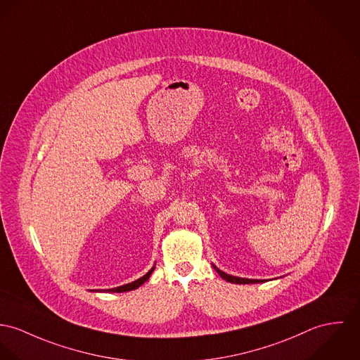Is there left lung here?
Listing matches in <instances>:
<instances>
[{
  "instance_id": "1",
  "label": "left lung",
  "mask_w": 360,
  "mask_h": 360,
  "mask_svg": "<svg viewBox=\"0 0 360 360\" xmlns=\"http://www.w3.org/2000/svg\"><path fill=\"white\" fill-rule=\"evenodd\" d=\"M214 266V269L218 272V275L222 278V279L226 280V281H229V283H236V284H250V283H261L262 280H257V279H244V278H238V276H232V275H228V274H225V272H222V271H219L215 265H212Z\"/></svg>"
}]
</instances>
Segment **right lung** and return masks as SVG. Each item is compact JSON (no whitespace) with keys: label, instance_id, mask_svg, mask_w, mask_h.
I'll use <instances>...</instances> for the list:
<instances>
[{"label":"right lung","instance_id":"add662e5","mask_svg":"<svg viewBox=\"0 0 360 360\" xmlns=\"http://www.w3.org/2000/svg\"><path fill=\"white\" fill-rule=\"evenodd\" d=\"M155 271V266L145 275V276H142V278H139L138 280H135V281H132V283H128V284H124V285H120V287H116V288H108V290H103L105 292H124V291H131V290H135V288H138L139 285H142L146 280L150 278V275H152V272ZM102 291V290H101Z\"/></svg>","mask_w":360,"mask_h":360}]
</instances>
